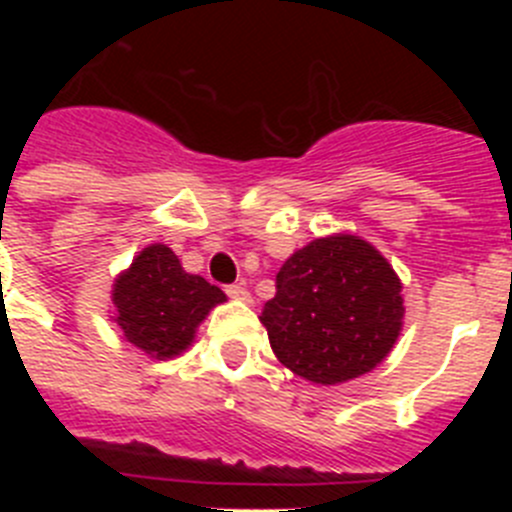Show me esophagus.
<instances>
[{
    "instance_id": "obj_1",
    "label": "esophagus",
    "mask_w": 512,
    "mask_h": 512,
    "mask_svg": "<svg viewBox=\"0 0 512 512\" xmlns=\"http://www.w3.org/2000/svg\"><path fill=\"white\" fill-rule=\"evenodd\" d=\"M225 295L233 297V300L251 302V295H248V289L243 284H230V287H225Z\"/></svg>"
}]
</instances>
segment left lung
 Instances as JSON below:
<instances>
[{"mask_svg": "<svg viewBox=\"0 0 512 512\" xmlns=\"http://www.w3.org/2000/svg\"><path fill=\"white\" fill-rule=\"evenodd\" d=\"M400 279L356 235H330L300 248L277 274L261 310L277 359L300 377L338 384L372 372L402 328Z\"/></svg>", "mask_w": 512, "mask_h": 512, "instance_id": "8db88e82", "label": "left lung"}]
</instances>
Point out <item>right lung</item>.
Masks as SVG:
<instances>
[{"label": "right lung", "mask_w": 512, "mask_h": 512, "mask_svg": "<svg viewBox=\"0 0 512 512\" xmlns=\"http://www.w3.org/2000/svg\"><path fill=\"white\" fill-rule=\"evenodd\" d=\"M112 302L125 338L156 359H169L192 343L194 328L225 295L207 279L187 274L171 248L153 243L117 279Z\"/></svg>", "instance_id": "add662e5"}]
</instances>
